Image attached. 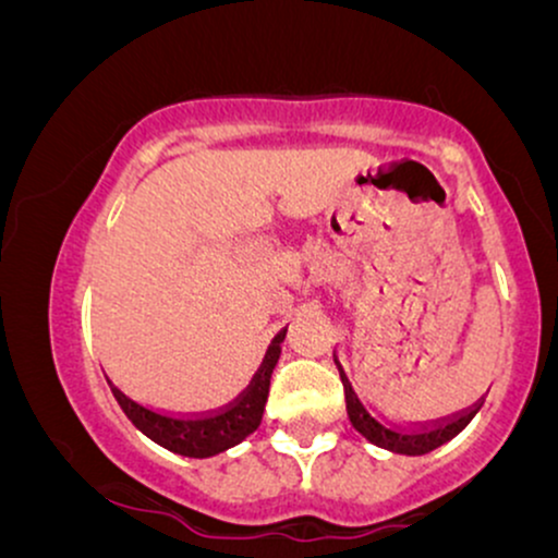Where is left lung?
<instances>
[{
	"mask_svg": "<svg viewBox=\"0 0 558 558\" xmlns=\"http://www.w3.org/2000/svg\"><path fill=\"white\" fill-rule=\"evenodd\" d=\"M338 367H341V364H338ZM341 377H343V388H345V414H349L354 430L362 433L369 444L386 448V451H390V453H403V457H422V453H430V451H435V448L448 444L451 438H457V435L462 433L464 427L472 422V417L477 414V409H472V412L457 414L453 420L438 422V425L407 428L403 425L399 426L396 420L390 422V420L375 417V414L364 407L360 396L354 393V388L349 386L345 375H341ZM399 421H412L413 425H417V422H425L422 417H414V420L407 417V414H399Z\"/></svg>",
	"mask_w": 558,
	"mask_h": 558,
	"instance_id": "left-lung-1",
	"label": "left lung"
}]
</instances>
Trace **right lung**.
<instances>
[{
    "mask_svg": "<svg viewBox=\"0 0 558 558\" xmlns=\"http://www.w3.org/2000/svg\"><path fill=\"white\" fill-rule=\"evenodd\" d=\"M286 338V330L275 336V341L267 349L265 362L248 383V388L235 399L230 407L220 409L215 414H202V417H175V414H162L155 409L144 407V403L128 399L123 390L112 386L114 399L125 417L138 427L141 433L157 446L168 448L178 457L189 459H209L217 453L228 451V448L239 446L243 438H248L259 427L262 412H265L267 393H270V375L278 364L280 341Z\"/></svg>",
    "mask_w": 558,
    "mask_h": 558,
    "instance_id": "1",
    "label": "right lung"
}]
</instances>
